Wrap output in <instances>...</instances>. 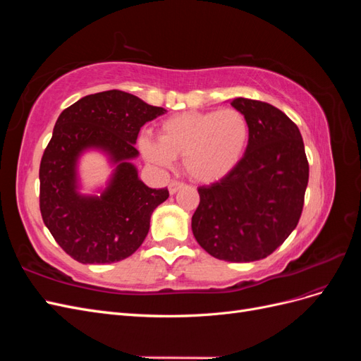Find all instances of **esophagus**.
Masks as SVG:
<instances>
[{
	"instance_id": "esophagus-1",
	"label": "esophagus",
	"mask_w": 361,
	"mask_h": 361,
	"mask_svg": "<svg viewBox=\"0 0 361 361\" xmlns=\"http://www.w3.org/2000/svg\"><path fill=\"white\" fill-rule=\"evenodd\" d=\"M182 187H183V183H182V182L171 180V182L169 183V191H170V194H176Z\"/></svg>"
}]
</instances>
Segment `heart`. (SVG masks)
Returning a JSON list of instances; mask_svg holds the SVG:
<instances>
[{"instance_id":"heart-1","label":"heart","mask_w":361,"mask_h":361,"mask_svg":"<svg viewBox=\"0 0 361 361\" xmlns=\"http://www.w3.org/2000/svg\"><path fill=\"white\" fill-rule=\"evenodd\" d=\"M250 141L247 117L235 110L185 111L164 120L158 140L140 138L143 155L161 167H170L182 157L183 170L194 180L212 183L231 174Z\"/></svg>"}]
</instances>
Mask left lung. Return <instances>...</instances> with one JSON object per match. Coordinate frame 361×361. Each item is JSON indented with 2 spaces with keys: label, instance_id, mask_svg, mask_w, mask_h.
Listing matches in <instances>:
<instances>
[{
  "label": "left lung",
  "instance_id": "1",
  "mask_svg": "<svg viewBox=\"0 0 361 361\" xmlns=\"http://www.w3.org/2000/svg\"><path fill=\"white\" fill-rule=\"evenodd\" d=\"M250 125L241 162L221 180L199 188L191 228L200 247L227 262L265 259L297 227L309 182L298 126L267 102H231Z\"/></svg>",
  "mask_w": 361,
  "mask_h": 361
}]
</instances>
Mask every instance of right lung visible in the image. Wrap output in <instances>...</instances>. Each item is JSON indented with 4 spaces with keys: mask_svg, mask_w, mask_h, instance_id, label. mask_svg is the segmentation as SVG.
Returning <instances> with one entry per match:
<instances>
[{
    "mask_svg": "<svg viewBox=\"0 0 361 361\" xmlns=\"http://www.w3.org/2000/svg\"><path fill=\"white\" fill-rule=\"evenodd\" d=\"M164 113L134 94L108 90L81 97L59 116L40 161V212L75 260L113 264L143 244L169 190L149 188L130 159L138 157L140 128ZM87 149L102 151L115 166L101 196L79 192L78 162Z\"/></svg>",
    "mask_w": 361,
    "mask_h": 361,
    "instance_id": "add662e5",
    "label": "right lung"
}]
</instances>
